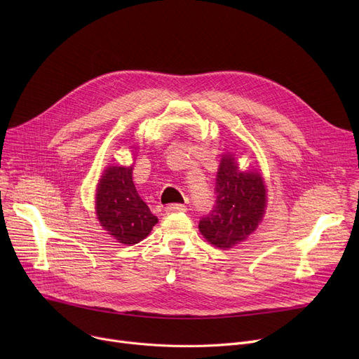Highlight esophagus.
I'll use <instances>...</instances> for the list:
<instances>
[{"instance_id": "1", "label": "esophagus", "mask_w": 359, "mask_h": 359, "mask_svg": "<svg viewBox=\"0 0 359 359\" xmlns=\"http://www.w3.org/2000/svg\"><path fill=\"white\" fill-rule=\"evenodd\" d=\"M186 210H187L186 205H182V203H170L165 206L167 212H184Z\"/></svg>"}]
</instances>
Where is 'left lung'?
Masks as SVG:
<instances>
[{"instance_id":"left-lung-1","label":"left lung","mask_w":359,"mask_h":359,"mask_svg":"<svg viewBox=\"0 0 359 359\" xmlns=\"http://www.w3.org/2000/svg\"><path fill=\"white\" fill-rule=\"evenodd\" d=\"M266 189L257 172H240L234 156L221 158L215 202L199 221V231L215 248L230 249L244 241L265 214Z\"/></svg>"}]
</instances>
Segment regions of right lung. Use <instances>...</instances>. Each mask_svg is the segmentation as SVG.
Listing matches in <instances>:
<instances>
[{
  "label": "right lung",
  "mask_w": 359,
  "mask_h": 359,
  "mask_svg": "<svg viewBox=\"0 0 359 359\" xmlns=\"http://www.w3.org/2000/svg\"><path fill=\"white\" fill-rule=\"evenodd\" d=\"M96 212L102 227L122 244H137L158 222L135 189L132 167L106 170L97 187Z\"/></svg>",
  "instance_id": "1"
}]
</instances>
